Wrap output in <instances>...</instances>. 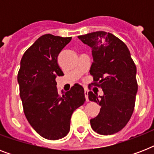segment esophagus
Instances as JSON below:
<instances>
[{"mask_svg":"<svg viewBox=\"0 0 154 154\" xmlns=\"http://www.w3.org/2000/svg\"><path fill=\"white\" fill-rule=\"evenodd\" d=\"M88 93H89V90L87 89H85V99H86V101H89V98H88Z\"/></svg>","mask_w":154,"mask_h":154,"instance_id":"34e87169","label":"esophagus"}]
</instances>
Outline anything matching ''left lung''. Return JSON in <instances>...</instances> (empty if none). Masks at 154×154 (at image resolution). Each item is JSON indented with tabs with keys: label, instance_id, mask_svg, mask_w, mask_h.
I'll list each match as a JSON object with an SVG mask.
<instances>
[{
	"label": "left lung",
	"instance_id": "left-lung-1",
	"mask_svg": "<svg viewBox=\"0 0 154 154\" xmlns=\"http://www.w3.org/2000/svg\"><path fill=\"white\" fill-rule=\"evenodd\" d=\"M78 38L92 48V85L104 93L99 97L88 93L89 101L101 105L98 115L90 120L92 129L102 135L116 134L126 125L134 112L137 92L136 65L126 45L110 32L97 31Z\"/></svg>",
	"mask_w": 154,
	"mask_h": 154
}]
</instances>
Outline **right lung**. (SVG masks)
<instances>
[{
    "mask_svg": "<svg viewBox=\"0 0 154 154\" xmlns=\"http://www.w3.org/2000/svg\"><path fill=\"white\" fill-rule=\"evenodd\" d=\"M72 37L45 34L24 53L17 75L24 112L34 130L44 138L58 140L70 129L72 112L85 101L84 89L74 85L58 94L56 77L63 76L58 54Z\"/></svg>",
    "mask_w": 154,
    "mask_h": 154,
    "instance_id": "add662e5",
    "label": "right lung"
}]
</instances>
